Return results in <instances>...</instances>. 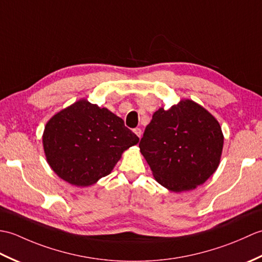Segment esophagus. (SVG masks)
Here are the masks:
<instances>
[{"instance_id": "obj_1", "label": "esophagus", "mask_w": 262, "mask_h": 262, "mask_svg": "<svg viewBox=\"0 0 262 262\" xmlns=\"http://www.w3.org/2000/svg\"><path fill=\"white\" fill-rule=\"evenodd\" d=\"M134 133H135V134H136L138 137L142 136V129H141V128H135Z\"/></svg>"}]
</instances>
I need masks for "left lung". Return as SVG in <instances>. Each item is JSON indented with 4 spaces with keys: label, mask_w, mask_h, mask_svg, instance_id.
<instances>
[{
    "label": "left lung",
    "mask_w": 262,
    "mask_h": 262,
    "mask_svg": "<svg viewBox=\"0 0 262 262\" xmlns=\"http://www.w3.org/2000/svg\"><path fill=\"white\" fill-rule=\"evenodd\" d=\"M224 135L215 117L203 105L180 100L168 110L155 111L140 149L154 179L173 192L188 191L217 170Z\"/></svg>",
    "instance_id": "left-lung-1"
}]
</instances>
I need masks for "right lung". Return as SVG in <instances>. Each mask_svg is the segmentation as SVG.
<instances>
[{"label":"right lung","instance_id":"add662e5","mask_svg":"<svg viewBox=\"0 0 262 262\" xmlns=\"http://www.w3.org/2000/svg\"><path fill=\"white\" fill-rule=\"evenodd\" d=\"M138 142L120 117L86 99L55 114L42 134L47 163L76 187L92 186L110 174L121 154Z\"/></svg>","mask_w":262,"mask_h":262}]
</instances>
